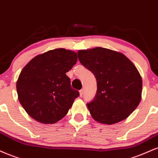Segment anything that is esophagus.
Segmentation results:
<instances>
[{
    "instance_id": "esophagus-1",
    "label": "esophagus",
    "mask_w": 158,
    "mask_h": 158,
    "mask_svg": "<svg viewBox=\"0 0 158 158\" xmlns=\"http://www.w3.org/2000/svg\"><path fill=\"white\" fill-rule=\"evenodd\" d=\"M83 94V89L80 90V96H81V97H82Z\"/></svg>"
}]
</instances>
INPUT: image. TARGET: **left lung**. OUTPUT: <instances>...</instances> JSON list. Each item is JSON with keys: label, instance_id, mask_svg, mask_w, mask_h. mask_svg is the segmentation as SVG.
<instances>
[{"label": "left lung", "instance_id": "obj_1", "mask_svg": "<svg viewBox=\"0 0 158 158\" xmlns=\"http://www.w3.org/2000/svg\"><path fill=\"white\" fill-rule=\"evenodd\" d=\"M81 64L94 74L97 92L87 107L94 120L114 124L128 118L141 100L142 78L123 54L96 47L79 50Z\"/></svg>", "mask_w": 158, "mask_h": 158}]
</instances>
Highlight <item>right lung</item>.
Instances as JSON below:
<instances>
[{
    "mask_svg": "<svg viewBox=\"0 0 158 158\" xmlns=\"http://www.w3.org/2000/svg\"><path fill=\"white\" fill-rule=\"evenodd\" d=\"M77 60L75 52L56 49L37 55L24 66L16 88L19 102L31 118L52 124L67 114L80 95L66 75Z\"/></svg>",
    "mask_w": 158,
    "mask_h": 158,
    "instance_id": "1",
    "label": "right lung"
}]
</instances>
